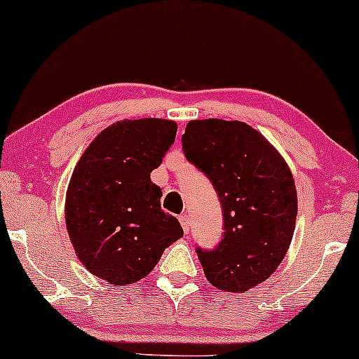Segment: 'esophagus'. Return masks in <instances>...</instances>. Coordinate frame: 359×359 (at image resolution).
Returning a JSON list of instances; mask_svg holds the SVG:
<instances>
[{"instance_id":"34e87169","label":"esophagus","mask_w":359,"mask_h":359,"mask_svg":"<svg viewBox=\"0 0 359 359\" xmlns=\"http://www.w3.org/2000/svg\"><path fill=\"white\" fill-rule=\"evenodd\" d=\"M180 222H181V227H183L184 233L190 232V215H188V213H183V215H180Z\"/></svg>"}]
</instances>
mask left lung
<instances>
[{
    "label": "left lung",
    "mask_w": 359,
    "mask_h": 359,
    "mask_svg": "<svg viewBox=\"0 0 359 359\" xmlns=\"http://www.w3.org/2000/svg\"><path fill=\"white\" fill-rule=\"evenodd\" d=\"M184 158L212 181L224 212V236L196 248L213 287L243 293L268 280L287 255L297 220V190L276 149L244 122L193 120Z\"/></svg>",
    "instance_id": "1"
}]
</instances>
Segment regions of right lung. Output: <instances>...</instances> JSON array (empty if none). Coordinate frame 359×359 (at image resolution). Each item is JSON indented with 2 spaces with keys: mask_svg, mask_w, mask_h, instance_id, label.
I'll return each instance as SVG.
<instances>
[{
  "mask_svg": "<svg viewBox=\"0 0 359 359\" xmlns=\"http://www.w3.org/2000/svg\"><path fill=\"white\" fill-rule=\"evenodd\" d=\"M176 130L171 120H122L104 128L76 164L66 195L67 232L88 271L111 285L149 275L164 249L183 237L151 181Z\"/></svg>",
  "mask_w": 359,
  "mask_h": 359,
  "instance_id": "add662e5",
  "label": "right lung"
}]
</instances>
